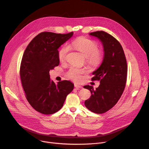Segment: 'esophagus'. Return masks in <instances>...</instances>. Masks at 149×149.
<instances>
[{"instance_id": "obj_1", "label": "esophagus", "mask_w": 149, "mask_h": 149, "mask_svg": "<svg viewBox=\"0 0 149 149\" xmlns=\"http://www.w3.org/2000/svg\"><path fill=\"white\" fill-rule=\"evenodd\" d=\"M74 86H75V88H83V87H82L81 86L78 85V84H74Z\"/></svg>"}]
</instances>
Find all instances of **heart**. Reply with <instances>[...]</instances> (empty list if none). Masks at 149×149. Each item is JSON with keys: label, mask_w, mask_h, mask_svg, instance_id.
<instances>
[{"label": "heart", "mask_w": 149, "mask_h": 149, "mask_svg": "<svg viewBox=\"0 0 149 149\" xmlns=\"http://www.w3.org/2000/svg\"><path fill=\"white\" fill-rule=\"evenodd\" d=\"M70 46L81 53L86 58L87 62L93 65H99L103 59V53L99 49L98 43L93 40L79 37L71 42ZM70 48L68 46H62L58 52V58L61 62H65L67 59ZM86 72V70L71 67L67 72V77L78 81L81 79L82 75Z\"/></svg>", "instance_id": "b5f03b06"}]
</instances>
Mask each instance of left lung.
Instances as JSON below:
<instances>
[{
    "mask_svg": "<svg viewBox=\"0 0 149 149\" xmlns=\"http://www.w3.org/2000/svg\"><path fill=\"white\" fill-rule=\"evenodd\" d=\"M102 42L104 55L99 68L93 72V81H100L96 89L84 86L91 92L90 97L84 102L86 107L92 112L103 113L117 103L125 87L127 63L124 50L120 43L111 34L103 31L90 33Z\"/></svg>",
    "mask_w": 149,
    "mask_h": 149,
    "instance_id": "1",
    "label": "left lung"
}]
</instances>
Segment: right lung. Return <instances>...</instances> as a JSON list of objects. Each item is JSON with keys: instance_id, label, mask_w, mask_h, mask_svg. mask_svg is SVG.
<instances>
[{"instance_id": "add662e5", "label": "right lung", "mask_w": 149, "mask_h": 149, "mask_svg": "<svg viewBox=\"0 0 149 149\" xmlns=\"http://www.w3.org/2000/svg\"><path fill=\"white\" fill-rule=\"evenodd\" d=\"M73 35L42 32L25 49L19 75L26 100L37 112L50 115L62 107L66 97L74 89L70 81L56 84L50 80L49 71L59 64L58 49Z\"/></svg>"}]
</instances>
